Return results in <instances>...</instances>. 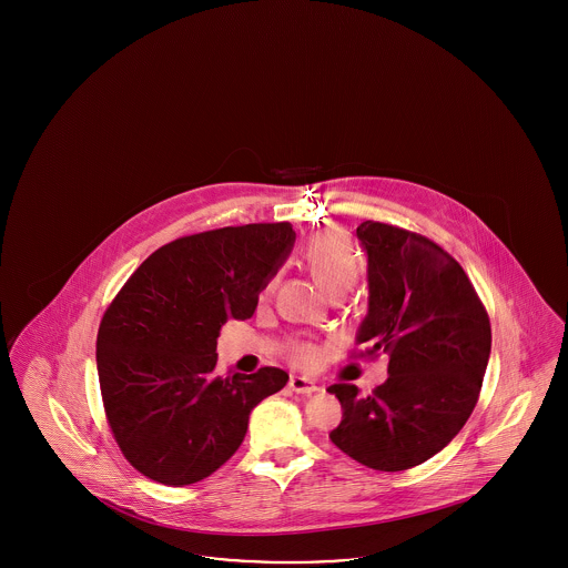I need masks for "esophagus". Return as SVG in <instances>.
Wrapping results in <instances>:
<instances>
[{"instance_id": "obj_1", "label": "esophagus", "mask_w": 568, "mask_h": 568, "mask_svg": "<svg viewBox=\"0 0 568 568\" xmlns=\"http://www.w3.org/2000/svg\"><path fill=\"white\" fill-rule=\"evenodd\" d=\"M290 387H292V392H296V394H304V396H308V394H313V392H317V389H320L313 381H308V378L304 377L290 378Z\"/></svg>"}]
</instances>
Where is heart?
Listing matches in <instances>:
<instances>
[{
    "mask_svg": "<svg viewBox=\"0 0 568 568\" xmlns=\"http://www.w3.org/2000/svg\"><path fill=\"white\" fill-rule=\"evenodd\" d=\"M306 264L311 274L320 283L327 296L347 294L359 276V262L355 248L347 236L338 232L317 234L306 246ZM274 287V278L268 281L266 292ZM297 366L311 368L320 362V349L315 345H297L292 352Z\"/></svg>",
    "mask_w": 568,
    "mask_h": 568,
    "instance_id": "1",
    "label": "heart"
}]
</instances>
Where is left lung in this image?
Segmentation results:
<instances>
[{
    "mask_svg": "<svg viewBox=\"0 0 568 568\" xmlns=\"http://www.w3.org/2000/svg\"><path fill=\"white\" fill-rule=\"evenodd\" d=\"M368 313L355 343L389 357L371 396L329 385L343 406L332 443L359 464L396 473L433 458L477 405L491 349L486 308L458 262L426 236L364 221Z\"/></svg>",
    "mask_w": 568,
    "mask_h": 568,
    "instance_id": "left-lung-1",
    "label": "left lung"
}]
</instances>
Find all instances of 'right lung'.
Listing matches in <instances>:
<instances>
[{
  "instance_id": "obj_1",
  "label": "right lung",
  "mask_w": 568,
  "mask_h": 568,
  "mask_svg": "<svg viewBox=\"0 0 568 568\" xmlns=\"http://www.w3.org/2000/svg\"><path fill=\"white\" fill-rule=\"evenodd\" d=\"M296 243L292 223L221 227L163 244L128 278L98 332L110 430L144 477L183 487L236 454L248 415L285 387L281 368L219 375L216 336L255 313Z\"/></svg>"
}]
</instances>
